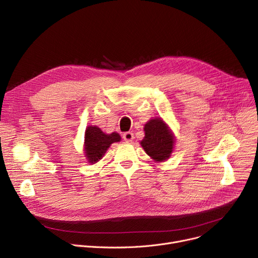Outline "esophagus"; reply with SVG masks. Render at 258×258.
<instances>
[{
	"mask_svg": "<svg viewBox=\"0 0 258 258\" xmlns=\"http://www.w3.org/2000/svg\"><path fill=\"white\" fill-rule=\"evenodd\" d=\"M122 138H123V140H124V141H125L126 143L132 142L133 140H134V134H133L132 132H126V133L123 134Z\"/></svg>",
	"mask_w": 258,
	"mask_h": 258,
	"instance_id": "obj_1",
	"label": "esophagus"
}]
</instances>
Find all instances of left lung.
<instances>
[{
    "label": "left lung",
    "instance_id": "left-lung-1",
    "mask_svg": "<svg viewBox=\"0 0 258 258\" xmlns=\"http://www.w3.org/2000/svg\"><path fill=\"white\" fill-rule=\"evenodd\" d=\"M145 137L141 145L148 155L156 161L170 157L174 146V138L166 123L160 118L151 119L145 124Z\"/></svg>",
    "mask_w": 258,
    "mask_h": 258
}]
</instances>
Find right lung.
I'll return each instance as SVG.
<instances>
[{
  "instance_id": "right-lung-1",
  "label": "right lung",
  "mask_w": 258,
  "mask_h": 258,
  "mask_svg": "<svg viewBox=\"0 0 258 258\" xmlns=\"http://www.w3.org/2000/svg\"><path fill=\"white\" fill-rule=\"evenodd\" d=\"M84 139L86 157L90 163H95L103 157L112 143L119 142L121 138L117 133L106 135L98 126L90 125L86 128Z\"/></svg>"
}]
</instances>
